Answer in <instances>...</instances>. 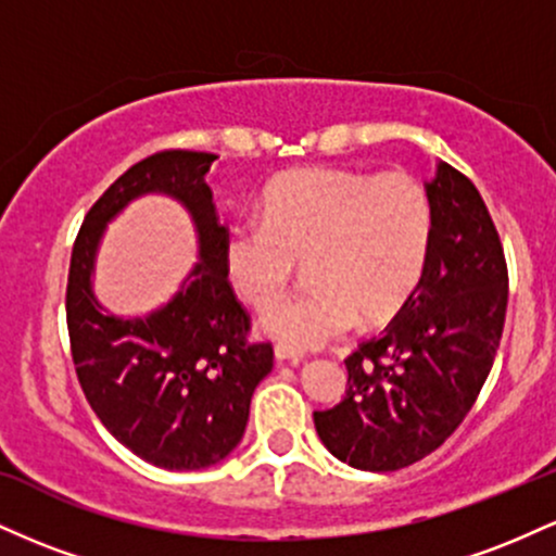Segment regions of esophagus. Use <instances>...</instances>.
<instances>
[{"label": "esophagus", "instance_id": "1", "mask_svg": "<svg viewBox=\"0 0 556 556\" xmlns=\"http://www.w3.org/2000/svg\"><path fill=\"white\" fill-rule=\"evenodd\" d=\"M274 358L279 363H292V366H298V363L305 361V353L303 350L287 348V344H277V348H274Z\"/></svg>", "mask_w": 556, "mask_h": 556}]
</instances>
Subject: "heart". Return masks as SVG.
Returning <instances> with one entry per match:
<instances>
[{
  "label": "heart",
  "mask_w": 556,
  "mask_h": 556,
  "mask_svg": "<svg viewBox=\"0 0 556 556\" xmlns=\"http://www.w3.org/2000/svg\"><path fill=\"white\" fill-rule=\"evenodd\" d=\"M431 235V206L405 172L358 175L308 167L277 177L261 219L240 222L225 242L235 295L266 311L308 264L316 290L271 308L261 329L292 350L321 348L363 316L384 324L416 290Z\"/></svg>",
  "instance_id": "1"
}]
</instances>
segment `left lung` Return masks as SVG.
Listing matches in <instances>:
<instances>
[{"instance_id":"obj_1","label":"left lung","mask_w":556,"mask_h":556,"mask_svg":"<svg viewBox=\"0 0 556 556\" xmlns=\"http://www.w3.org/2000/svg\"><path fill=\"white\" fill-rule=\"evenodd\" d=\"M424 188L431 235L420 282L344 361L340 405L314 413L331 455L371 473L407 468L452 437L494 366L507 314V264L476 185L437 162Z\"/></svg>"}]
</instances>
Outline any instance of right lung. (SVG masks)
<instances>
[{"mask_svg": "<svg viewBox=\"0 0 556 556\" xmlns=\"http://www.w3.org/2000/svg\"><path fill=\"white\" fill-rule=\"evenodd\" d=\"M203 151H162L132 164L83 219L67 277V331L78 381L106 431L140 460L201 470L225 460L245 433L251 397L271 371V344L248 342V314L225 271L227 227L216 216ZM143 194L189 212L199 261L167 304L119 317L92 292L105 225Z\"/></svg>", "mask_w": 556, "mask_h": 556, "instance_id": "right-lung-1", "label": "right lung"}]
</instances>
